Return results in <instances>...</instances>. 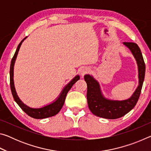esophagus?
Segmentation results:
<instances>
[{
    "instance_id": "34e87169",
    "label": "esophagus",
    "mask_w": 151,
    "mask_h": 151,
    "mask_svg": "<svg viewBox=\"0 0 151 151\" xmlns=\"http://www.w3.org/2000/svg\"><path fill=\"white\" fill-rule=\"evenodd\" d=\"M89 71H90V70H89V68L88 67H83L81 68V74L82 76H84L85 75V74L88 73Z\"/></svg>"
}]
</instances>
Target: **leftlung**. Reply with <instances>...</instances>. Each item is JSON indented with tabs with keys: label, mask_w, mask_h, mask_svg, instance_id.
Returning <instances> with one entry per match:
<instances>
[{
	"label": "left lung",
	"mask_w": 151,
	"mask_h": 151,
	"mask_svg": "<svg viewBox=\"0 0 151 151\" xmlns=\"http://www.w3.org/2000/svg\"><path fill=\"white\" fill-rule=\"evenodd\" d=\"M131 51L136 59L139 70V85L129 99L114 101L104 98L98 81L93 76L85 75L84 78L87 84V103L88 108L94 115L107 119H116L124 116L136 105L139 100L145 75V64L141 51L136 43L123 42Z\"/></svg>",
	"instance_id": "left-lung-1"
}]
</instances>
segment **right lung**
Here are the masks:
<instances>
[{"mask_svg": "<svg viewBox=\"0 0 151 151\" xmlns=\"http://www.w3.org/2000/svg\"><path fill=\"white\" fill-rule=\"evenodd\" d=\"M25 37L24 39L22 40V41L19 43V46L17 48L16 52H15L13 57L12 58L11 63V68H10V84H11V92L13 96V98L16 103L19 104V106L22 109V111L30 116V117L34 119H42L48 118V117H51L52 116H55L56 114H58L60 109H62L64 103H65V101L66 99V96L68 92L70 91V89L72 87L73 85L75 84L76 81L80 79V76L79 75H76L75 78L72 79V81H70L67 85L65 86V87L63 88V90L61 92L59 96L55 101L53 102L52 103L50 104H48L47 106H45L42 107V108L39 109H34L30 108V107L28 106L26 104H24L22 102L20 101L19 97L18 96L16 90H15L14 85V80H13V76H14V65L15 60L17 57L18 52L20 49V46H21L22 42L24 41V40L26 39Z\"/></svg>", "mask_w": 151, "mask_h": 151, "instance_id": "obj_1", "label": "right lung"}]
</instances>
